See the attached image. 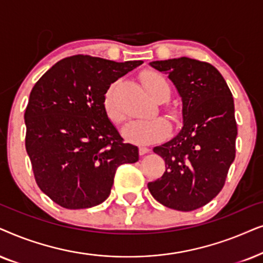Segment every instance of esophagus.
<instances>
[{"instance_id":"34e87169","label":"esophagus","mask_w":263,"mask_h":263,"mask_svg":"<svg viewBox=\"0 0 263 263\" xmlns=\"http://www.w3.org/2000/svg\"><path fill=\"white\" fill-rule=\"evenodd\" d=\"M150 152L149 148H146V146H139V154L141 155H145V154H148Z\"/></svg>"}]
</instances>
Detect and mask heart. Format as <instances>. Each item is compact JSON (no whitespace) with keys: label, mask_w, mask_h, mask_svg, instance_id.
<instances>
[{"label":"heart","mask_w":263,"mask_h":263,"mask_svg":"<svg viewBox=\"0 0 263 263\" xmlns=\"http://www.w3.org/2000/svg\"><path fill=\"white\" fill-rule=\"evenodd\" d=\"M141 80L146 93L156 102H163L170 97L171 86L168 80L156 71H144L141 74ZM115 85L111 84L108 87L103 97V108L108 119L114 124H120L124 120V113L119 108L115 99ZM168 117L173 121H178L180 118V111L178 108L168 106L166 108ZM171 126L167 120L162 118L152 119V120H135L125 126L122 135L127 141L137 144H149L160 141L170 134Z\"/></svg>","instance_id":"obj_1"}]
</instances>
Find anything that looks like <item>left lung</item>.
<instances>
[{"label":"left lung","mask_w":263,"mask_h":263,"mask_svg":"<svg viewBox=\"0 0 263 263\" xmlns=\"http://www.w3.org/2000/svg\"><path fill=\"white\" fill-rule=\"evenodd\" d=\"M149 65L166 73L176 85L183 102V127L176 137L154 148L164 160L166 171L148 189L164 207L195 211L221 191L236 156L232 93L208 62L179 58Z\"/></svg>","instance_id":"obj_1"}]
</instances>
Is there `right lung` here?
<instances>
[{"label": "right lung", "instance_id": "right-lung-1", "mask_svg": "<svg viewBox=\"0 0 263 263\" xmlns=\"http://www.w3.org/2000/svg\"><path fill=\"white\" fill-rule=\"evenodd\" d=\"M143 61L115 62L89 55L62 59L34 84L25 115V146L42 191L67 209L106 201L117 168L138 161L108 119L103 97Z\"/></svg>", "mask_w": 263, "mask_h": 263}]
</instances>
